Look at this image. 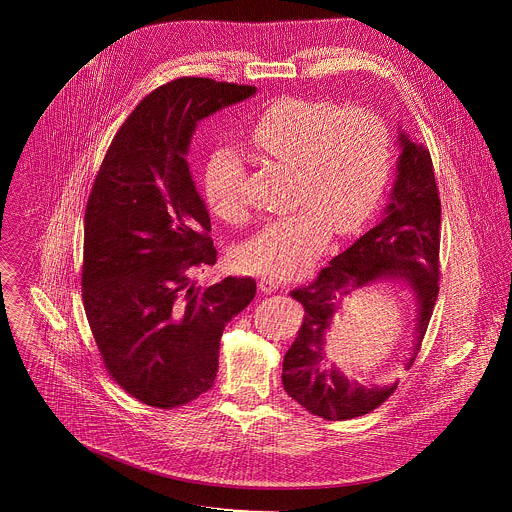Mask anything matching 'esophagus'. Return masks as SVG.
<instances>
[{"mask_svg":"<svg viewBox=\"0 0 512 512\" xmlns=\"http://www.w3.org/2000/svg\"><path fill=\"white\" fill-rule=\"evenodd\" d=\"M257 285H259V289H261V294H275V291L279 289V283L273 281L271 277H261V279L257 281Z\"/></svg>","mask_w":512,"mask_h":512,"instance_id":"1","label":"esophagus"}]
</instances>
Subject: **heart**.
Returning a JSON list of instances; mask_svg holds the SVG:
<instances>
[{
	"mask_svg": "<svg viewBox=\"0 0 512 512\" xmlns=\"http://www.w3.org/2000/svg\"><path fill=\"white\" fill-rule=\"evenodd\" d=\"M253 148L298 168L294 212L265 223L237 251L253 273L289 277L304 271L332 235L356 231L377 208L393 168L387 123L373 111L328 99L289 97L269 105L249 127ZM208 206L227 221L245 212V166L216 148L202 174Z\"/></svg>",
	"mask_w": 512,
	"mask_h": 512,
	"instance_id": "b5f03b06",
	"label": "heart"
}]
</instances>
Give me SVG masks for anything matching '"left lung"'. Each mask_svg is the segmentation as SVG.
<instances>
[{"label": "left lung", "mask_w": 512, "mask_h": 512, "mask_svg": "<svg viewBox=\"0 0 512 512\" xmlns=\"http://www.w3.org/2000/svg\"><path fill=\"white\" fill-rule=\"evenodd\" d=\"M401 129V127H399ZM397 178L381 221L336 255L316 281L291 291L304 310L298 338L283 356V389L310 413L342 421L371 413L391 397L397 383L360 385L336 367L326 369V334L332 318L354 291L381 281H401L415 298V340L405 367L425 336L437 291H440V225L433 164L427 148L399 131Z\"/></svg>", "instance_id": "obj_1"}]
</instances>
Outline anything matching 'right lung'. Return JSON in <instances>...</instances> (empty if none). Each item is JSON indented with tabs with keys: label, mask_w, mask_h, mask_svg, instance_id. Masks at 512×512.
Here are the masks:
<instances>
[{
	"label": "right lung",
	"mask_w": 512,
	"mask_h": 512,
	"mask_svg": "<svg viewBox=\"0 0 512 512\" xmlns=\"http://www.w3.org/2000/svg\"><path fill=\"white\" fill-rule=\"evenodd\" d=\"M255 87L184 77L145 97L111 141L85 210L83 302L105 369L137 401L172 409L216 379L225 326L255 279L200 287L210 216L186 162L198 121Z\"/></svg>",
	"instance_id": "1"
}]
</instances>
